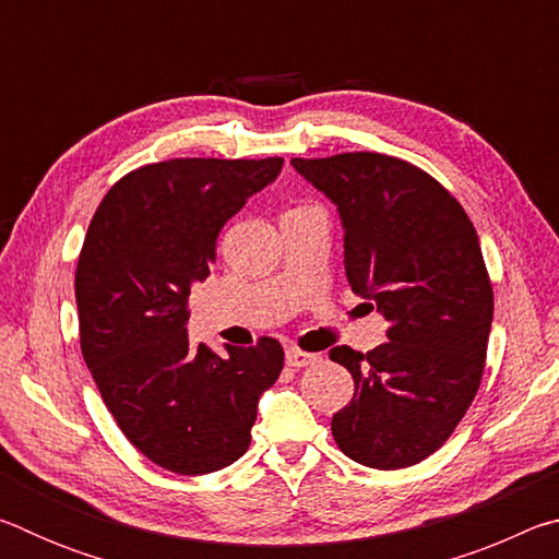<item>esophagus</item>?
<instances>
[{"label":"esophagus","instance_id":"obj_1","mask_svg":"<svg viewBox=\"0 0 559 559\" xmlns=\"http://www.w3.org/2000/svg\"><path fill=\"white\" fill-rule=\"evenodd\" d=\"M316 359H318V355L302 353V349H298V347L286 349V362H288V367H296V370H300V367H308L310 362H316Z\"/></svg>","mask_w":559,"mask_h":559}]
</instances>
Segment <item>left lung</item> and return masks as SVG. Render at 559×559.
I'll use <instances>...</instances> for the list:
<instances>
[{
	"label": "left lung",
	"instance_id": "left-lung-1",
	"mask_svg": "<svg viewBox=\"0 0 559 559\" xmlns=\"http://www.w3.org/2000/svg\"><path fill=\"white\" fill-rule=\"evenodd\" d=\"M290 165L337 204L349 286L386 320V343L367 355L330 349L355 382L330 424L335 443L362 466H414L447 443L484 377L493 283L476 229L406 159L340 153Z\"/></svg>",
	"mask_w": 559,
	"mask_h": 559
}]
</instances>
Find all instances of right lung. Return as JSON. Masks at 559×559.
<instances>
[{
	"mask_svg": "<svg viewBox=\"0 0 559 559\" xmlns=\"http://www.w3.org/2000/svg\"><path fill=\"white\" fill-rule=\"evenodd\" d=\"M281 157H177L132 169L103 197L75 269L81 353L120 431L145 459L202 476L241 459L283 347L192 345L187 298L216 236Z\"/></svg>",
	"mask_w": 559,
	"mask_h": 559,
	"instance_id": "right-lung-1",
	"label": "right lung"
}]
</instances>
